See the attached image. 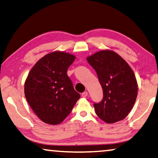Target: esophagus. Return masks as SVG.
<instances>
[{
  "instance_id": "1",
  "label": "esophagus",
  "mask_w": 158,
  "mask_h": 158,
  "mask_svg": "<svg viewBox=\"0 0 158 158\" xmlns=\"http://www.w3.org/2000/svg\"><path fill=\"white\" fill-rule=\"evenodd\" d=\"M88 96V92H87V91H84V92H83L81 94V96L82 97H86V96Z\"/></svg>"
}]
</instances>
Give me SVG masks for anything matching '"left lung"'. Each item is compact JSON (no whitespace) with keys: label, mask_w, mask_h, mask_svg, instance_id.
Segmentation results:
<instances>
[{"label":"left lung","mask_w":158,"mask_h":158,"mask_svg":"<svg viewBox=\"0 0 158 158\" xmlns=\"http://www.w3.org/2000/svg\"><path fill=\"white\" fill-rule=\"evenodd\" d=\"M87 61L97 74L103 89L102 100L94 103L96 115L108 123L124 119L138 95L133 70L121 56L110 50L98 52Z\"/></svg>","instance_id":"1"}]
</instances>
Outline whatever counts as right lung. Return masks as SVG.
<instances>
[{"instance_id": "obj_1", "label": "right lung", "mask_w": 158, "mask_h": 158, "mask_svg": "<svg viewBox=\"0 0 158 158\" xmlns=\"http://www.w3.org/2000/svg\"><path fill=\"white\" fill-rule=\"evenodd\" d=\"M75 56L54 52L43 56L32 67L25 82V95L35 114L44 123L56 125L64 121L79 99L68 68Z\"/></svg>"}]
</instances>
